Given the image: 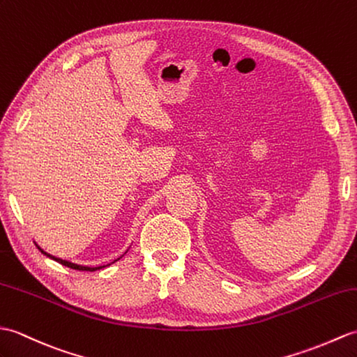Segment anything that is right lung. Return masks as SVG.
I'll return each instance as SVG.
<instances>
[{
  "label": "right lung",
  "instance_id": "right-lung-1",
  "mask_svg": "<svg viewBox=\"0 0 357 357\" xmlns=\"http://www.w3.org/2000/svg\"><path fill=\"white\" fill-rule=\"evenodd\" d=\"M44 254H45V252H44ZM47 255H48V254H47ZM48 257H52V255H48ZM52 259H54V257H52ZM54 260L59 261L61 264H63V266H66V268H71V269H76V271H89V272H93V271L105 268V266H100V268H86V266H79V264H74V263L65 261V260H61V259H54Z\"/></svg>",
  "mask_w": 357,
  "mask_h": 357
}]
</instances>
